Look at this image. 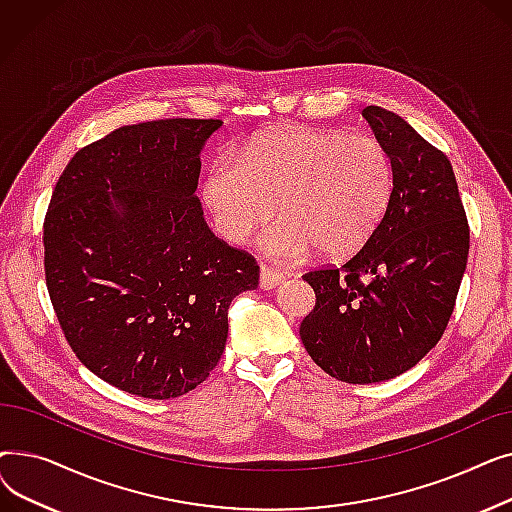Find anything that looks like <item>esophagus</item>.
Listing matches in <instances>:
<instances>
[{
  "label": "esophagus",
  "mask_w": 512,
  "mask_h": 512,
  "mask_svg": "<svg viewBox=\"0 0 512 512\" xmlns=\"http://www.w3.org/2000/svg\"><path fill=\"white\" fill-rule=\"evenodd\" d=\"M280 282H284V274H282V272L272 270V267L261 265V270H259V286H261L263 290H272V288H276Z\"/></svg>",
  "instance_id": "obj_1"
}]
</instances>
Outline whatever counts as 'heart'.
I'll list each match as a JSON object with an SVG mask.
<instances>
[{
  "label": "heart",
  "instance_id": "heart-1",
  "mask_svg": "<svg viewBox=\"0 0 512 512\" xmlns=\"http://www.w3.org/2000/svg\"><path fill=\"white\" fill-rule=\"evenodd\" d=\"M394 166L388 149L344 130H280L240 151L236 164L215 166L205 203L220 232L240 245L276 211L284 218L263 236L280 261L319 249L338 259L367 245L388 211Z\"/></svg>",
  "mask_w": 512,
  "mask_h": 512
}]
</instances>
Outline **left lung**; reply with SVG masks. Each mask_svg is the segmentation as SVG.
Wrapping results in <instances>:
<instances>
[{"label":"left lung","instance_id":"1","mask_svg":"<svg viewBox=\"0 0 512 512\" xmlns=\"http://www.w3.org/2000/svg\"><path fill=\"white\" fill-rule=\"evenodd\" d=\"M363 118L390 153L394 193L367 245L340 267L303 276L309 357L346 384L392 380L442 338L467 267L469 224L448 157L378 105Z\"/></svg>","mask_w":512,"mask_h":512}]
</instances>
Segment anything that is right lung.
<instances>
[{
    "label": "right lung",
    "mask_w": 512,
    "mask_h": 512,
    "mask_svg": "<svg viewBox=\"0 0 512 512\" xmlns=\"http://www.w3.org/2000/svg\"><path fill=\"white\" fill-rule=\"evenodd\" d=\"M222 120L116 128L62 172L43 224L45 282L60 328L97 378L166 400L207 380L228 307L257 261L215 236L195 197L201 149Z\"/></svg>",
    "instance_id": "add662e5"
}]
</instances>
